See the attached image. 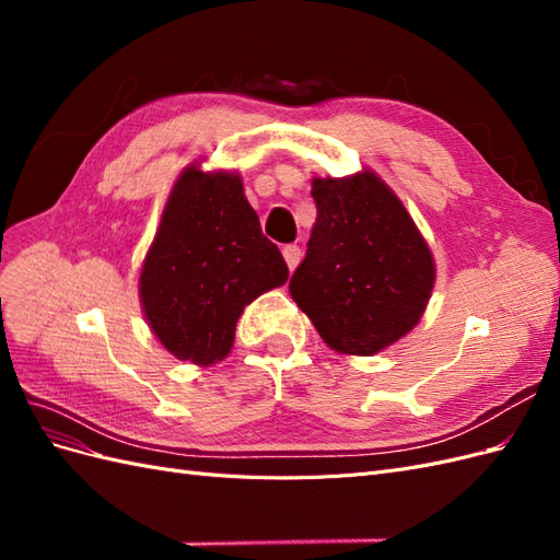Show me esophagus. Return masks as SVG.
Returning <instances> with one entry per match:
<instances>
[{
    "label": "esophagus",
    "mask_w": 560,
    "mask_h": 560,
    "mask_svg": "<svg viewBox=\"0 0 560 560\" xmlns=\"http://www.w3.org/2000/svg\"><path fill=\"white\" fill-rule=\"evenodd\" d=\"M282 257H284V261H287V268L294 270V268L299 266V261H301V249H299L296 245H287V247L282 249Z\"/></svg>",
    "instance_id": "esophagus-1"
}]
</instances>
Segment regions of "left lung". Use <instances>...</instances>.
I'll return each instance as SVG.
<instances>
[{
    "instance_id": "1",
    "label": "left lung",
    "mask_w": 560,
    "mask_h": 560,
    "mask_svg": "<svg viewBox=\"0 0 560 560\" xmlns=\"http://www.w3.org/2000/svg\"><path fill=\"white\" fill-rule=\"evenodd\" d=\"M311 184L317 219L290 294L331 350L371 358L425 313L436 280L432 249L369 167Z\"/></svg>"
}]
</instances>
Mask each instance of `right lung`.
Returning a JSON list of instances; mask_svg holds the SVG:
<instances>
[{"mask_svg": "<svg viewBox=\"0 0 560 560\" xmlns=\"http://www.w3.org/2000/svg\"><path fill=\"white\" fill-rule=\"evenodd\" d=\"M238 171L189 163L165 200L140 268V306L159 343L196 366L222 362L245 306L287 282Z\"/></svg>", "mask_w": 560, "mask_h": 560, "instance_id": "right-lung-1", "label": "right lung"}]
</instances>
